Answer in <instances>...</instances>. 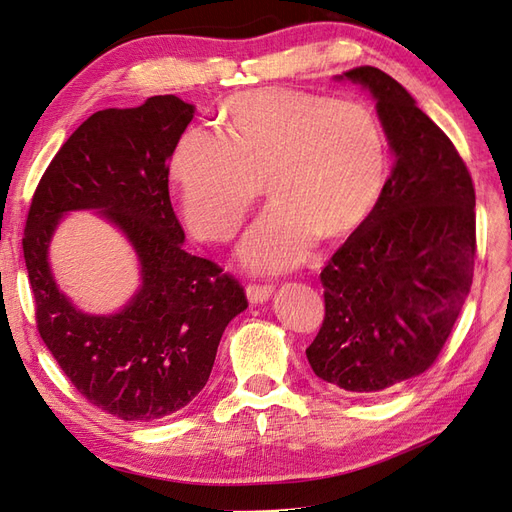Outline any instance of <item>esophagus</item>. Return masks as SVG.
I'll list each match as a JSON object with an SVG mask.
<instances>
[{
    "instance_id": "obj_1",
    "label": "esophagus",
    "mask_w": 512,
    "mask_h": 512,
    "mask_svg": "<svg viewBox=\"0 0 512 512\" xmlns=\"http://www.w3.org/2000/svg\"><path fill=\"white\" fill-rule=\"evenodd\" d=\"M245 294H247V301H250L252 305H260V303L271 299L273 288L271 286H247Z\"/></svg>"
}]
</instances>
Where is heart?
<instances>
[{
	"label": "heart",
	"instance_id": "b5f03b06",
	"mask_svg": "<svg viewBox=\"0 0 512 512\" xmlns=\"http://www.w3.org/2000/svg\"><path fill=\"white\" fill-rule=\"evenodd\" d=\"M222 136L181 134L170 156L181 215L198 239L222 243L245 222L260 183L271 207L239 258L256 273L297 267L318 237L339 241L374 211L386 183L380 119L359 100L267 87L230 96Z\"/></svg>",
	"mask_w": 512,
	"mask_h": 512
}]
</instances>
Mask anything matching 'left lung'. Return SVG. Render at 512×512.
<instances>
[{"mask_svg":"<svg viewBox=\"0 0 512 512\" xmlns=\"http://www.w3.org/2000/svg\"><path fill=\"white\" fill-rule=\"evenodd\" d=\"M361 85L395 158L369 218L322 269L324 322L305 350L314 374L346 393H378L423 374L453 331L472 286L474 185L448 136L386 72Z\"/></svg>","mask_w":512,"mask_h":512,"instance_id":"8db88e82","label":"left lung"}]
</instances>
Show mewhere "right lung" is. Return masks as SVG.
Segmentation results:
<instances>
[{"mask_svg": "<svg viewBox=\"0 0 512 512\" xmlns=\"http://www.w3.org/2000/svg\"><path fill=\"white\" fill-rule=\"evenodd\" d=\"M196 106L153 96L104 108L57 151L29 207L23 254L42 342L89 404L121 421H156L205 389L243 288L183 250L170 205L168 162ZM72 210H96L137 254L142 284L111 315L76 308L54 282L48 247Z\"/></svg>", "mask_w": 512, "mask_h": 512, "instance_id": "1", "label": "right lung"}]
</instances>
